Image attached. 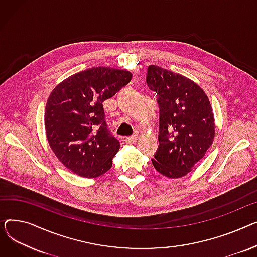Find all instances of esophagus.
I'll list each match as a JSON object with an SVG mask.
<instances>
[{"label":"esophagus","instance_id":"1","mask_svg":"<svg viewBox=\"0 0 257 257\" xmlns=\"http://www.w3.org/2000/svg\"><path fill=\"white\" fill-rule=\"evenodd\" d=\"M137 138H138V135H132V136H130V137H126L125 138V141H126V143H130V144H133V143H135L136 141H137Z\"/></svg>","mask_w":257,"mask_h":257}]
</instances>
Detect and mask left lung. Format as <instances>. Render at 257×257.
<instances>
[{"label":"left lung","mask_w":257,"mask_h":257,"mask_svg":"<svg viewBox=\"0 0 257 257\" xmlns=\"http://www.w3.org/2000/svg\"><path fill=\"white\" fill-rule=\"evenodd\" d=\"M146 84L157 93L160 110L159 147L153 165L166 177H183L213 144L212 105L197 84L157 65L148 66Z\"/></svg>","instance_id":"left-lung-1"}]
</instances>
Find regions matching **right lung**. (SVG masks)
<instances>
[{
	"label": "right lung",
	"mask_w": 257,
	"mask_h": 257,
	"mask_svg": "<svg viewBox=\"0 0 257 257\" xmlns=\"http://www.w3.org/2000/svg\"><path fill=\"white\" fill-rule=\"evenodd\" d=\"M131 79L127 70L92 67L70 75L50 94L44 113L47 138L73 173L92 178L112 167L120 143L108 128L102 102Z\"/></svg>",
	"instance_id": "obj_1"
}]
</instances>
